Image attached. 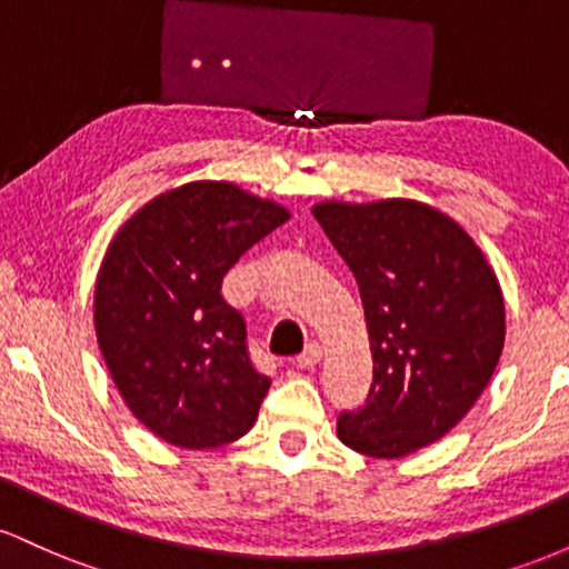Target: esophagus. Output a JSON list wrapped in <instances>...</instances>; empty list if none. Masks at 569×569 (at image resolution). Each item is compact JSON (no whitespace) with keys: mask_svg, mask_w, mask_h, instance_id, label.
<instances>
[{"mask_svg":"<svg viewBox=\"0 0 569 569\" xmlns=\"http://www.w3.org/2000/svg\"><path fill=\"white\" fill-rule=\"evenodd\" d=\"M321 356H323L321 345L312 342V345H307L302 352H299L297 361H293V363H297L299 369H312V367H316V363H321Z\"/></svg>","mask_w":569,"mask_h":569,"instance_id":"1","label":"esophagus"}]
</instances>
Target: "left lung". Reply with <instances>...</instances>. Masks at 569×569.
Masks as SVG:
<instances>
[{"mask_svg": "<svg viewBox=\"0 0 569 569\" xmlns=\"http://www.w3.org/2000/svg\"><path fill=\"white\" fill-rule=\"evenodd\" d=\"M312 217L356 276L375 361L367 403L339 415L337 436L407 457L485 393L506 339L500 283L471 234L426 202L326 200Z\"/></svg>", "mask_w": 569, "mask_h": 569, "instance_id": "1", "label": "left lung"}]
</instances>
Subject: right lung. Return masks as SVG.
Returning a JSON list of instances; mask_svg holds the SVG:
<instances>
[{
  "instance_id": "add662e5",
  "label": "right lung",
  "mask_w": 569,
  "mask_h": 569,
  "mask_svg": "<svg viewBox=\"0 0 569 569\" xmlns=\"http://www.w3.org/2000/svg\"><path fill=\"white\" fill-rule=\"evenodd\" d=\"M289 211L230 181H189L130 217L96 280L98 348L128 409L184 449L238 441L270 377L253 369L246 321L221 280Z\"/></svg>"
}]
</instances>
